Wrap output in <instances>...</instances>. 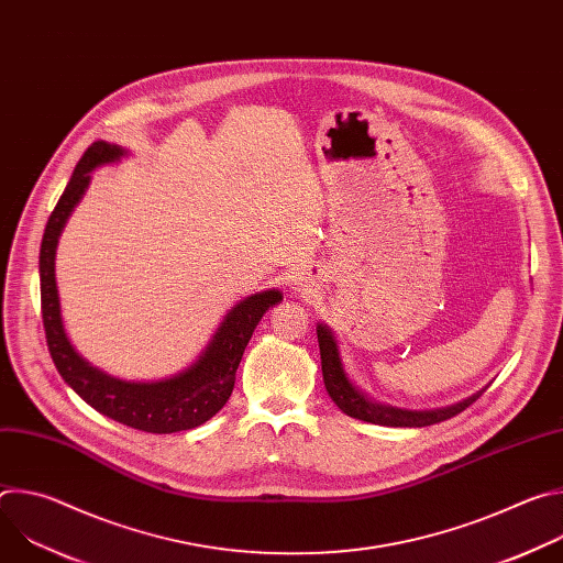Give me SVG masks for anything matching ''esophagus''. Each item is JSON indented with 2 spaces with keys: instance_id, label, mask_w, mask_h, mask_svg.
<instances>
[{
  "instance_id": "esophagus-1",
  "label": "esophagus",
  "mask_w": 563,
  "mask_h": 563,
  "mask_svg": "<svg viewBox=\"0 0 563 563\" xmlns=\"http://www.w3.org/2000/svg\"><path fill=\"white\" fill-rule=\"evenodd\" d=\"M294 289H296L298 294H311V289H313V280H311L309 276H300V278H296Z\"/></svg>"
}]
</instances>
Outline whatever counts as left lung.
<instances>
[{"label":"left lung","mask_w":563,"mask_h":563,"mask_svg":"<svg viewBox=\"0 0 563 563\" xmlns=\"http://www.w3.org/2000/svg\"><path fill=\"white\" fill-rule=\"evenodd\" d=\"M316 336L320 347V367H323V380L330 398L339 406V410H343L347 417L358 421L387 426V428H426V426H434L456 417L486 391V389H478L476 394L459 400V404L448 408H437V410L394 408V406L380 404V400H374L372 396H367L363 389L356 387V383L350 378L345 369L339 341L325 323L316 325Z\"/></svg>","instance_id":"1"}]
</instances>
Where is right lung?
<instances>
[{"instance_id":"1","label":"right lung","mask_w":563,"mask_h":563,"mask_svg":"<svg viewBox=\"0 0 563 563\" xmlns=\"http://www.w3.org/2000/svg\"><path fill=\"white\" fill-rule=\"evenodd\" d=\"M129 155L120 144L104 140L93 142L79 163L59 196L42 238L40 250V291H42V318L46 330L48 352L64 383L100 415L124 423L129 428L172 434L202 426L222 410L229 400L235 369L243 352L261 323L263 313L283 300V291L265 289L235 302L222 318L200 356L183 372L159 380H124L107 374L89 363L70 343L59 305V291L55 280V254L59 235L85 198L91 174L98 167L120 163Z\"/></svg>"}]
</instances>
